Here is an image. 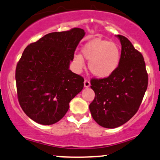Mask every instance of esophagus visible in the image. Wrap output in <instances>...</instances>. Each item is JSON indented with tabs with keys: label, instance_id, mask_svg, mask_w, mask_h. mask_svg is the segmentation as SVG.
<instances>
[{
	"label": "esophagus",
	"instance_id": "obj_1",
	"mask_svg": "<svg viewBox=\"0 0 160 160\" xmlns=\"http://www.w3.org/2000/svg\"><path fill=\"white\" fill-rule=\"evenodd\" d=\"M90 85H91V83H90L89 80H88V79L84 80V87L88 88V87H90Z\"/></svg>",
	"mask_w": 160,
	"mask_h": 160
}]
</instances>
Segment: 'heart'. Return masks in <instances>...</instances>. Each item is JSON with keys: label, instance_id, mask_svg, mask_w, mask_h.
<instances>
[{"label": "heart", "instance_id": "1", "mask_svg": "<svg viewBox=\"0 0 160 160\" xmlns=\"http://www.w3.org/2000/svg\"><path fill=\"white\" fill-rule=\"evenodd\" d=\"M84 58L89 60L90 72L97 78H106L117 69L120 62V50L116 43L99 38L91 39L82 48ZM74 62L79 68L84 65L80 54L74 56Z\"/></svg>", "mask_w": 160, "mask_h": 160}]
</instances>
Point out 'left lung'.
Instances as JSON below:
<instances>
[{"label":"left lung","instance_id":"obj_1","mask_svg":"<svg viewBox=\"0 0 160 160\" xmlns=\"http://www.w3.org/2000/svg\"><path fill=\"white\" fill-rule=\"evenodd\" d=\"M117 37L121 43L117 69L106 78L91 81L95 93L89 106L92 117L101 127L111 129L124 124L136 114L148 84L143 55L127 37Z\"/></svg>","mask_w":160,"mask_h":160}]
</instances>
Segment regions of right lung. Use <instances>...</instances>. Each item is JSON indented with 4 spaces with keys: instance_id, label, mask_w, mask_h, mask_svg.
Instances as JSON below:
<instances>
[{
    "instance_id": "obj_1",
    "label": "right lung",
    "mask_w": 160,
    "mask_h": 160,
    "mask_svg": "<svg viewBox=\"0 0 160 160\" xmlns=\"http://www.w3.org/2000/svg\"><path fill=\"white\" fill-rule=\"evenodd\" d=\"M83 29L48 33L26 47L17 63L16 82L21 108L39 124L63 118L69 102L82 91L83 77L69 69Z\"/></svg>"
}]
</instances>
